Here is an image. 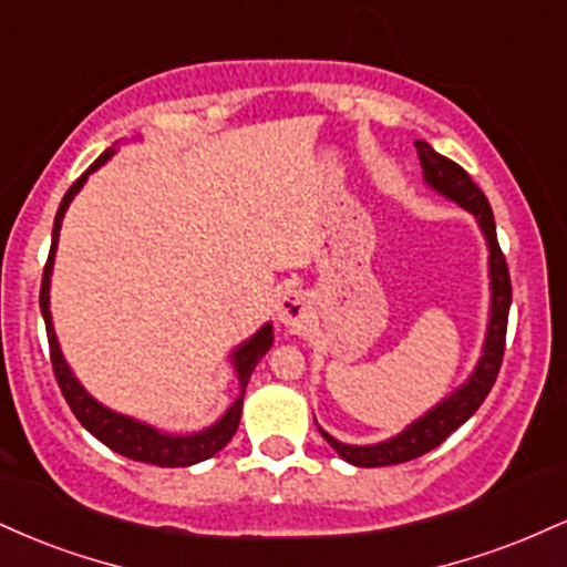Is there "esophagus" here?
I'll list each match as a JSON object with an SVG mask.
<instances>
[{
  "label": "esophagus",
  "mask_w": 567,
  "mask_h": 567,
  "mask_svg": "<svg viewBox=\"0 0 567 567\" xmlns=\"http://www.w3.org/2000/svg\"><path fill=\"white\" fill-rule=\"evenodd\" d=\"M277 317L282 324L301 328L309 317V298L301 290H285L277 301Z\"/></svg>",
  "instance_id": "1"
}]
</instances>
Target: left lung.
Returning a JSON list of instances; mask_svg holds the SVG:
<instances>
[{"label": "left lung", "mask_w": 567, "mask_h": 567, "mask_svg": "<svg viewBox=\"0 0 567 567\" xmlns=\"http://www.w3.org/2000/svg\"><path fill=\"white\" fill-rule=\"evenodd\" d=\"M419 148L421 167H424L426 181L437 192L445 194L464 205L466 210H472L477 216L480 226H483L487 245H491V290H493V309H491V328H487L485 338V354L480 360L477 370L472 373V379L458 389V392L447 396L445 402H440L437 408L429 410L421 421H415L413 426H408L405 432L396 434L394 440L381 442V445H343L324 434L322 437L330 442V447L347 458L354 466H392V464H405V461L419 458L434 447L442 445L451 434L458 429L464 421H470L477 408L483 405L485 396L491 394L493 383L498 379L501 360H504L506 349V322H509V306H512V279H509V266H506L504 250L498 247L496 237V220H493V210L487 205V197L480 192V186L470 178V173L461 165H455L453 159L442 157L440 152H434L426 141H415Z\"/></svg>", "instance_id": "1"}]
</instances>
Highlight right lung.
Returning a JSON list of instances; mask_svg holds the SVG:
<instances>
[{"label":"right lung","mask_w":567,"mask_h":567,"mask_svg":"<svg viewBox=\"0 0 567 567\" xmlns=\"http://www.w3.org/2000/svg\"><path fill=\"white\" fill-rule=\"evenodd\" d=\"M109 157H112V152H103L101 157H97L93 165H90L87 171H84L80 178L71 184L66 197H63L61 207H58V213H55L53 245H50L48 264H44L42 290H39V309H42L44 328H48L50 362H53L55 381H58V386H61L63 400L69 402L71 413H74L76 421H80V424L87 429L93 437L101 440L103 445L112 447L114 453L125 455V458L141 461V464L192 466V464H199V461L210 458V455H216L220 447H224L226 442L234 437V432H237V426H239V415H243V396H245L247 381H250V373H252V368H256V362L261 360L266 351H269L271 338H275V336H271V328L266 324V328L258 330V333L252 336L250 341L245 343V347H239L237 351H234V365H237L239 386H243V392H239L237 402H234V405L229 408V413H226L216 426L205 429V432H199V434H188V437H171V434L154 432L152 426L138 424V421L125 419V415H116V413H112V410L97 405L93 396L84 392L80 383H76L74 375H71L66 362H63L61 349H58V341H55V333H53V322H50V296H48V290H50V271H53L58 231H61L63 213H66L69 202L74 199V194L80 192L84 178H87V175L93 173L95 167H101Z\"/></svg>","instance_id":"add662e5"}]
</instances>
